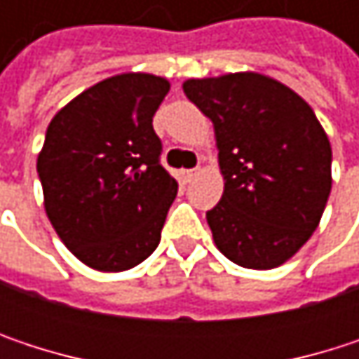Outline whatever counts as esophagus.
Returning a JSON list of instances; mask_svg holds the SVG:
<instances>
[{"label":"esophagus","instance_id":"obj_1","mask_svg":"<svg viewBox=\"0 0 359 359\" xmlns=\"http://www.w3.org/2000/svg\"><path fill=\"white\" fill-rule=\"evenodd\" d=\"M179 177L182 182H191L197 177V170H179Z\"/></svg>","mask_w":359,"mask_h":359}]
</instances>
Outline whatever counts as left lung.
Instances as JSON below:
<instances>
[{
	"label": "left lung",
	"mask_w": 359,
	"mask_h": 359,
	"mask_svg": "<svg viewBox=\"0 0 359 359\" xmlns=\"http://www.w3.org/2000/svg\"><path fill=\"white\" fill-rule=\"evenodd\" d=\"M214 124L224 191L205 214L216 248L237 266L272 270L306 245L323 218L332 149L310 104L259 72L182 83Z\"/></svg>",
	"instance_id": "8db88e82"
}]
</instances>
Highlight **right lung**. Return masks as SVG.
<instances>
[{
	"instance_id": "obj_1",
	"label": "right lung",
	"mask_w": 359,
	"mask_h": 359,
	"mask_svg": "<svg viewBox=\"0 0 359 359\" xmlns=\"http://www.w3.org/2000/svg\"><path fill=\"white\" fill-rule=\"evenodd\" d=\"M164 76L122 72L79 93L51 118L36 158L45 214L62 243L100 272L149 257L179 182L160 164L154 114Z\"/></svg>"
}]
</instances>
